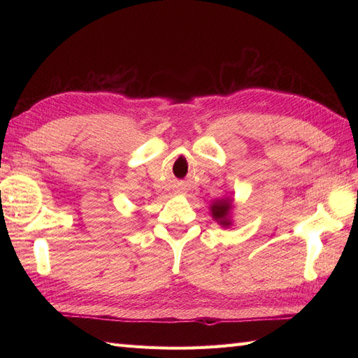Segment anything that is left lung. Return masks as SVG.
Returning a JSON list of instances; mask_svg holds the SVG:
<instances>
[{
	"label": "left lung",
	"instance_id": "left-lung-1",
	"mask_svg": "<svg viewBox=\"0 0 358 358\" xmlns=\"http://www.w3.org/2000/svg\"><path fill=\"white\" fill-rule=\"evenodd\" d=\"M232 208H234V204H232V200H229V199H220V200L214 201L210 206L212 218H214L215 222L218 224H222L223 227H229L232 224V220H231Z\"/></svg>",
	"mask_w": 358,
	"mask_h": 358
}]
</instances>
